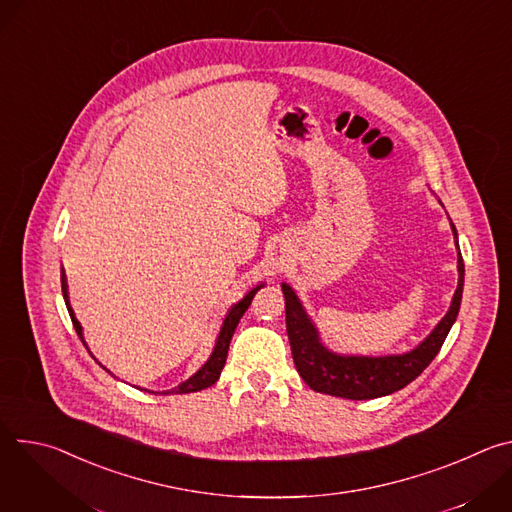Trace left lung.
Masks as SVG:
<instances>
[{
    "label": "left lung",
    "mask_w": 512,
    "mask_h": 512,
    "mask_svg": "<svg viewBox=\"0 0 512 512\" xmlns=\"http://www.w3.org/2000/svg\"><path fill=\"white\" fill-rule=\"evenodd\" d=\"M452 233L458 249V287L446 316L411 350L401 354L364 356V354H340L330 350L304 310L298 294L289 283H281L285 298V326L287 338L294 354L296 369L304 383L316 393L342 397L350 401L377 399L391 395L411 381H415L429 362L440 352L448 332L452 330L464 291V259L460 253L458 231L452 223Z\"/></svg>",
    "instance_id": "8db88e82"
}]
</instances>
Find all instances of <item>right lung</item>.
Instances as JSON below:
<instances>
[{"mask_svg": "<svg viewBox=\"0 0 512 512\" xmlns=\"http://www.w3.org/2000/svg\"><path fill=\"white\" fill-rule=\"evenodd\" d=\"M60 283H62V298H64L66 310H68V314H70L72 326H75L79 338H81L83 344L87 346L85 334H83V326H81V322L77 320V316H75V312H72V306H70L68 283H66V273H64V269L60 271ZM263 285H265V283L255 285L251 291H247V294L243 296V300H239V302L229 310V314H227V318H225V322H223V326H221V332H218V336H216V342H214V348H212L208 360L202 364V367H200L192 377H188L186 381H182L178 387H174V389H170V391H162V393H160V391H150V389H141V391L156 393V395H184V393H196V391H202V389L214 385V383L218 381V377H221V373H223V367H225V362H227L229 344H231V338H233V334H235V330H237V324H239V320L243 318V314L247 312V308L251 306L253 296L257 294V291H259ZM87 350H89V346H87ZM93 358H95V356H93ZM101 367H103V364H101ZM103 369H105V367H103ZM105 371H107L109 375H113L109 369H105ZM137 389H139V387H137Z\"/></svg>", "mask_w": 512, "mask_h": 512, "instance_id": "1", "label": "right lung"}]
</instances>
